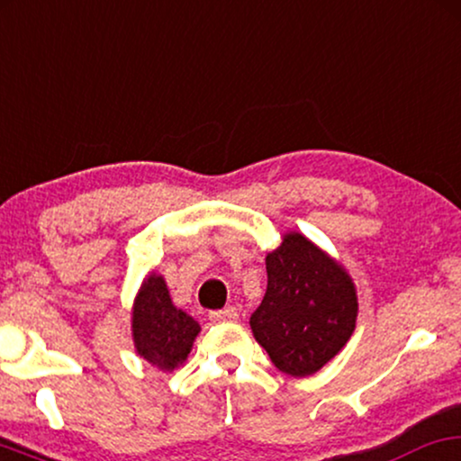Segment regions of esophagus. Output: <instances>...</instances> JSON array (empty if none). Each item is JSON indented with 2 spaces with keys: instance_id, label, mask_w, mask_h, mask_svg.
Instances as JSON below:
<instances>
[{
  "instance_id": "esophagus-1",
  "label": "esophagus",
  "mask_w": 461,
  "mask_h": 461,
  "mask_svg": "<svg viewBox=\"0 0 461 461\" xmlns=\"http://www.w3.org/2000/svg\"><path fill=\"white\" fill-rule=\"evenodd\" d=\"M239 318L235 307H224L220 311H209V320L212 321H235Z\"/></svg>"
}]
</instances>
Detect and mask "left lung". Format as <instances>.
I'll use <instances>...</instances> for the list:
<instances>
[{
  "label": "left lung",
  "mask_w": 461,
  "mask_h": 461,
  "mask_svg": "<svg viewBox=\"0 0 461 461\" xmlns=\"http://www.w3.org/2000/svg\"><path fill=\"white\" fill-rule=\"evenodd\" d=\"M267 294L249 326L282 373H318L356 328V288L343 267L298 232L267 256Z\"/></svg>",
  "instance_id": "8db88e82"
}]
</instances>
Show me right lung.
<instances>
[{
  "instance_id": "obj_1",
  "label": "right lung",
  "mask_w": 461,
  "mask_h": 461,
  "mask_svg": "<svg viewBox=\"0 0 461 461\" xmlns=\"http://www.w3.org/2000/svg\"><path fill=\"white\" fill-rule=\"evenodd\" d=\"M199 324L173 307L165 279L150 275L141 285L133 307V340L137 354L158 368L171 370L186 360Z\"/></svg>"
}]
</instances>
